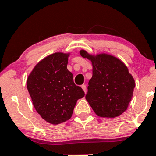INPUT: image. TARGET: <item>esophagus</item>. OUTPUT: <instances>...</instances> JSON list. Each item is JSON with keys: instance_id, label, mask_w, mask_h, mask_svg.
Returning <instances> with one entry per match:
<instances>
[{"instance_id": "1", "label": "esophagus", "mask_w": 156, "mask_h": 156, "mask_svg": "<svg viewBox=\"0 0 156 156\" xmlns=\"http://www.w3.org/2000/svg\"><path fill=\"white\" fill-rule=\"evenodd\" d=\"M81 87H82V89L83 90V91L85 92V93H87V86H86L85 84H83V85L81 86Z\"/></svg>"}]
</instances>
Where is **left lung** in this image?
Wrapping results in <instances>:
<instances>
[{
    "instance_id": "obj_1",
    "label": "left lung",
    "mask_w": 156,
    "mask_h": 156,
    "mask_svg": "<svg viewBox=\"0 0 156 156\" xmlns=\"http://www.w3.org/2000/svg\"><path fill=\"white\" fill-rule=\"evenodd\" d=\"M80 53L93 64V76L86 95L89 104L98 116L120 115L127 109L136 86L127 66L119 59L106 53L93 56L83 50Z\"/></svg>"
}]
</instances>
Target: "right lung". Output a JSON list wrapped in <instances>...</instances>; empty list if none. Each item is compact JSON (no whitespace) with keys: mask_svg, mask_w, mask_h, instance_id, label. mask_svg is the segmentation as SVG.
Returning a JSON list of instances; mask_svg holds the SVG:
<instances>
[{"mask_svg":"<svg viewBox=\"0 0 156 156\" xmlns=\"http://www.w3.org/2000/svg\"><path fill=\"white\" fill-rule=\"evenodd\" d=\"M69 53H55L33 69L27 87L33 105L44 120L57 125L69 119L76 101L84 96L67 69Z\"/></svg>","mask_w":156,"mask_h":156,"instance_id":"right-lung-1","label":"right lung"}]
</instances>
